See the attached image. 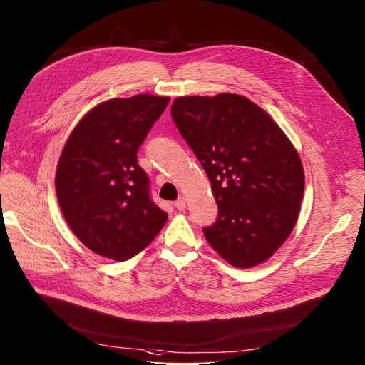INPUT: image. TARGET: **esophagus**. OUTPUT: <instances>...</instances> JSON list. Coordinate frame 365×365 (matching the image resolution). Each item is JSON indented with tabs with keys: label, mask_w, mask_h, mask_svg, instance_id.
Wrapping results in <instances>:
<instances>
[{
	"label": "esophagus",
	"mask_w": 365,
	"mask_h": 365,
	"mask_svg": "<svg viewBox=\"0 0 365 365\" xmlns=\"http://www.w3.org/2000/svg\"><path fill=\"white\" fill-rule=\"evenodd\" d=\"M174 207H176L178 210H185L186 209V198L180 197L176 202H174Z\"/></svg>",
	"instance_id": "obj_1"
}]
</instances>
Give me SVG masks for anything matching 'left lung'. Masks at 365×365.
<instances>
[{
    "instance_id": "8db88e82",
    "label": "left lung",
    "mask_w": 365,
    "mask_h": 365,
    "mask_svg": "<svg viewBox=\"0 0 365 365\" xmlns=\"http://www.w3.org/2000/svg\"><path fill=\"white\" fill-rule=\"evenodd\" d=\"M171 116L212 183L217 219L205 240L235 268L262 264L292 232L304 170L288 135L243 95L179 97Z\"/></svg>"
}]
</instances>
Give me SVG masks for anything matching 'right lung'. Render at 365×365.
<instances>
[{
    "label": "right lung",
    "instance_id": "add662e5",
    "mask_svg": "<svg viewBox=\"0 0 365 365\" xmlns=\"http://www.w3.org/2000/svg\"><path fill=\"white\" fill-rule=\"evenodd\" d=\"M170 97L140 93L100 103L78 120L61 152L59 209L88 249L115 261L143 250L168 215L149 197L137 150Z\"/></svg>",
    "mask_w": 365,
    "mask_h": 365
}]
</instances>
